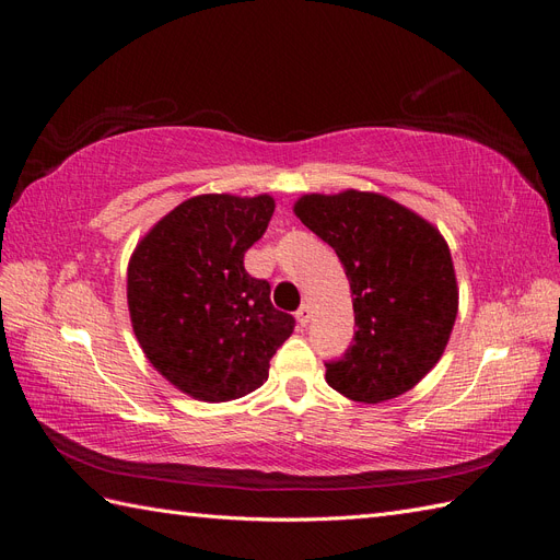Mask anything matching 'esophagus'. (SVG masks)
I'll list each match as a JSON object with an SVG mask.
<instances>
[{"label": "esophagus", "instance_id": "1", "mask_svg": "<svg viewBox=\"0 0 560 560\" xmlns=\"http://www.w3.org/2000/svg\"><path fill=\"white\" fill-rule=\"evenodd\" d=\"M311 317H313V311H311V306L308 303H303V306L296 311V322L301 327H306L308 322H311Z\"/></svg>", "mask_w": 560, "mask_h": 560}]
</instances>
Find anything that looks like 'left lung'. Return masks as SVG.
<instances>
[{"label": "left lung", "instance_id": "1", "mask_svg": "<svg viewBox=\"0 0 560 560\" xmlns=\"http://www.w3.org/2000/svg\"><path fill=\"white\" fill-rule=\"evenodd\" d=\"M294 212L334 247L350 280L354 331L327 383L378 404L420 383L439 362L457 315L451 252L430 222L381 194H308Z\"/></svg>", "mask_w": 560, "mask_h": 560}]
</instances>
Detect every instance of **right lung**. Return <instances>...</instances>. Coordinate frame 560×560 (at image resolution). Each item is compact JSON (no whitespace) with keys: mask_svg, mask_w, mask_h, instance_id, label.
I'll list each match as a JSON object with an SVG mask.
<instances>
[{"mask_svg":"<svg viewBox=\"0 0 560 560\" xmlns=\"http://www.w3.org/2000/svg\"><path fill=\"white\" fill-rule=\"evenodd\" d=\"M276 200L206 194L184 200L135 247L128 264L132 331L161 376L202 401L254 393L294 331L270 284L245 270Z\"/></svg>","mask_w":560,"mask_h":560,"instance_id":"obj_1","label":"right lung"}]
</instances>
